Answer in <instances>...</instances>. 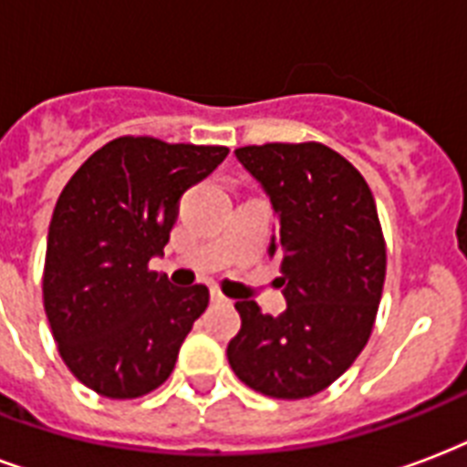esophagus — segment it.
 <instances>
[{"instance_id": "34e87169", "label": "esophagus", "mask_w": 467, "mask_h": 467, "mask_svg": "<svg viewBox=\"0 0 467 467\" xmlns=\"http://www.w3.org/2000/svg\"><path fill=\"white\" fill-rule=\"evenodd\" d=\"M209 297H212V302H216V305H219V302H226V297H223L219 290H214V287L209 290Z\"/></svg>"}]
</instances>
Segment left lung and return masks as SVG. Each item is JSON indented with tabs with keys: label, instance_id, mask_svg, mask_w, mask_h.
<instances>
[{
	"label": "left lung",
	"instance_id": "left-lung-1",
	"mask_svg": "<svg viewBox=\"0 0 467 467\" xmlns=\"http://www.w3.org/2000/svg\"><path fill=\"white\" fill-rule=\"evenodd\" d=\"M277 216L270 258L287 309L236 302L241 331L231 370L275 400L312 397L338 380L370 338L385 285V238L368 182L321 143H265L234 150Z\"/></svg>",
	"mask_w": 467,
	"mask_h": 467
}]
</instances>
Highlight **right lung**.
Listing matches in <instances>:
<instances>
[{"label": "right lung", "mask_w": 467, "mask_h": 467, "mask_svg": "<svg viewBox=\"0 0 467 467\" xmlns=\"http://www.w3.org/2000/svg\"><path fill=\"white\" fill-rule=\"evenodd\" d=\"M229 155L223 146L121 136L87 158L53 209L43 306L65 365L109 400L161 388L209 305L204 285L172 287L162 255L177 207Z\"/></svg>", "instance_id": "1"}]
</instances>
